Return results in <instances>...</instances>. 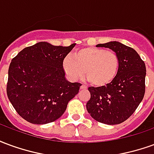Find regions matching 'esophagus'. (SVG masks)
I'll return each mask as SVG.
<instances>
[{"label":"esophagus","instance_id":"esophagus-1","mask_svg":"<svg viewBox=\"0 0 154 154\" xmlns=\"http://www.w3.org/2000/svg\"><path fill=\"white\" fill-rule=\"evenodd\" d=\"M80 88H81V89H87V87H86L85 85H82V86L80 87Z\"/></svg>","mask_w":154,"mask_h":154}]
</instances>
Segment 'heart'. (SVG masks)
<instances>
[{
	"mask_svg": "<svg viewBox=\"0 0 154 154\" xmlns=\"http://www.w3.org/2000/svg\"><path fill=\"white\" fill-rule=\"evenodd\" d=\"M119 66L118 54L113 50L87 47L76 51L63 60V67L67 77L76 81L85 75L96 87H104L116 77Z\"/></svg>",
	"mask_w": 154,
	"mask_h": 154,
	"instance_id": "b5f03b06",
	"label": "heart"
}]
</instances>
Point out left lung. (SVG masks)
<instances>
[{"label":"left lung","instance_id":"left-lung-1","mask_svg":"<svg viewBox=\"0 0 154 154\" xmlns=\"http://www.w3.org/2000/svg\"><path fill=\"white\" fill-rule=\"evenodd\" d=\"M109 48L119 58L116 77L104 87H90L87 110L97 121L118 125L125 121L142 101L145 92L146 67L134 48L117 41L97 44Z\"/></svg>","mask_w":154,"mask_h":154}]
</instances>
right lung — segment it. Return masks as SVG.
Listing matches in <instances>:
<instances>
[{
	"label": "right lung",
	"mask_w": 154,
	"mask_h": 154,
	"mask_svg": "<svg viewBox=\"0 0 154 154\" xmlns=\"http://www.w3.org/2000/svg\"><path fill=\"white\" fill-rule=\"evenodd\" d=\"M39 42L25 48L11 60L7 96L17 113L28 122L44 125L60 118L82 84L65 78L63 63L75 47Z\"/></svg>",
	"instance_id": "1"
}]
</instances>
